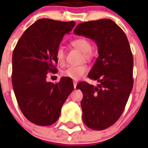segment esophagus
Returning a JSON list of instances; mask_svg holds the SVG:
<instances>
[{
    "mask_svg": "<svg viewBox=\"0 0 148 148\" xmlns=\"http://www.w3.org/2000/svg\"><path fill=\"white\" fill-rule=\"evenodd\" d=\"M77 84V81H74V88H76Z\"/></svg>",
    "mask_w": 148,
    "mask_h": 148,
    "instance_id": "esophagus-1",
    "label": "esophagus"
}]
</instances>
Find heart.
Instances as JSON below:
<instances>
[{"label":"heart","mask_w":148,"mask_h":148,"mask_svg":"<svg viewBox=\"0 0 148 148\" xmlns=\"http://www.w3.org/2000/svg\"><path fill=\"white\" fill-rule=\"evenodd\" d=\"M71 45L77 49L84 53V56L86 59L91 58V45L87 39L84 38H77L71 42ZM56 59L59 64H63L65 60V52L62 46H59L57 48L55 53ZM88 71V67L84 64L77 65V66H69L62 71L64 77L71 78L74 81L81 79Z\"/></svg>","instance_id":"obj_1"}]
</instances>
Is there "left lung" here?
<instances>
[{
  "mask_svg": "<svg viewBox=\"0 0 148 148\" xmlns=\"http://www.w3.org/2000/svg\"><path fill=\"white\" fill-rule=\"evenodd\" d=\"M74 33L90 38L97 45L99 56L88 77L99 84L82 81L76 88L83 93L84 123L93 130H104L121 116L133 88L134 59L128 40L110 19L81 23Z\"/></svg>",
  "mask_w": 148,
  "mask_h": 148,
  "instance_id": "8db88e82",
  "label": "left lung"
}]
</instances>
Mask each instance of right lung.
I'll use <instances>...</instances> for the list:
<instances>
[{"instance_id":"1","label":"right lung","mask_w":148,"mask_h":148,"mask_svg":"<svg viewBox=\"0 0 148 148\" xmlns=\"http://www.w3.org/2000/svg\"><path fill=\"white\" fill-rule=\"evenodd\" d=\"M75 22L38 20L24 31L12 56V85L20 109L27 119L48 126L60 117V110L74 90L71 78L59 83L46 81L48 72H57L56 50Z\"/></svg>"}]
</instances>
